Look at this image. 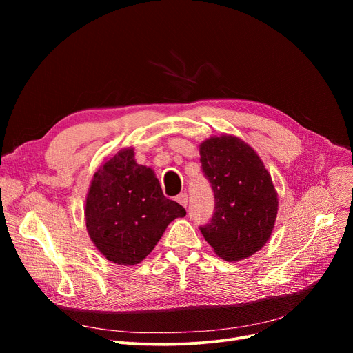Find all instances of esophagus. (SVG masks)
<instances>
[{
  "instance_id": "obj_1",
  "label": "esophagus",
  "mask_w": 353,
  "mask_h": 353,
  "mask_svg": "<svg viewBox=\"0 0 353 353\" xmlns=\"http://www.w3.org/2000/svg\"><path fill=\"white\" fill-rule=\"evenodd\" d=\"M176 200L180 203L181 206L186 208L188 203H189V196H188V193H180V194L176 197Z\"/></svg>"
}]
</instances>
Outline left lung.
Masks as SVG:
<instances>
[{"instance_id": "left-lung-1", "label": "left lung", "mask_w": 353, "mask_h": 353, "mask_svg": "<svg viewBox=\"0 0 353 353\" xmlns=\"http://www.w3.org/2000/svg\"><path fill=\"white\" fill-rule=\"evenodd\" d=\"M200 156L214 212L199 229L221 259L242 261L262 249L273 230L277 196L272 177L253 148L233 136L201 143Z\"/></svg>"}]
</instances>
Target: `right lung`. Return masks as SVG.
Wrapping results in <instances>:
<instances>
[{"label": "right lung", "instance_id": "1", "mask_svg": "<svg viewBox=\"0 0 353 353\" xmlns=\"http://www.w3.org/2000/svg\"><path fill=\"white\" fill-rule=\"evenodd\" d=\"M186 216L167 199L153 170L134 160L133 148L119 152L94 174L85 201V225L97 249L117 265L140 263L165 228Z\"/></svg>", "mask_w": 353, "mask_h": 353}]
</instances>
